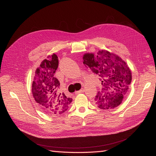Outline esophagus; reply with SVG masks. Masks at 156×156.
<instances>
[{
	"label": "esophagus",
	"instance_id": "1",
	"mask_svg": "<svg viewBox=\"0 0 156 156\" xmlns=\"http://www.w3.org/2000/svg\"><path fill=\"white\" fill-rule=\"evenodd\" d=\"M84 92V89H83V88H82V89H80V90H78V91H76L75 94H78L82 93V92Z\"/></svg>",
	"mask_w": 156,
	"mask_h": 156
}]
</instances>
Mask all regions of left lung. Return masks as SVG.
I'll use <instances>...</instances> for the list:
<instances>
[{
    "instance_id": "obj_1",
    "label": "left lung",
    "mask_w": 156,
    "mask_h": 156,
    "mask_svg": "<svg viewBox=\"0 0 156 156\" xmlns=\"http://www.w3.org/2000/svg\"><path fill=\"white\" fill-rule=\"evenodd\" d=\"M83 64L100 77L102 89L96 95L94 101L98 108L111 109L121 103L127 94L132 76L125 62L116 54L106 50L97 54H86Z\"/></svg>"
}]
</instances>
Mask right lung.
<instances>
[{"mask_svg":"<svg viewBox=\"0 0 156 156\" xmlns=\"http://www.w3.org/2000/svg\"><path fill=\"white\" fill-rule=\"evenodd\" d=\"M58 58L49 55L35 71L32 84V93L35 101L46 113L59 115L64 112L72 101L59 91V82L55 77L58 67Z\"/></svg>","mask_w":156,"mask_h":156,"instance_id":"add662e5","label":"right lung"}]
</instances>
